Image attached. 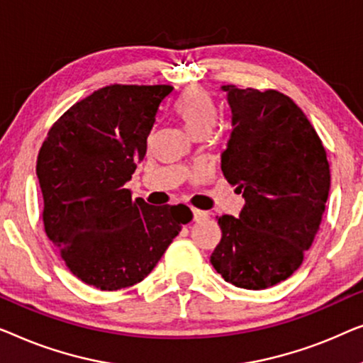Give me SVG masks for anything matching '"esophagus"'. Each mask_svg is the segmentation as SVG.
<instances>
[{"mask_svg": "<svg viewBox=\"0 0 363 363\" xmlns=\"http://www.w3.org/2000/svg\"><path fill=\"white\" fill-rule=\"evenodd\" d=\"M194 222H203L208 218V213L206 211H199V208H192Z\"/></svg>", "mask_w": 363, "mask_h": 363, "instance_id": "obj_1", "label": "esophagus"}]
</instances>
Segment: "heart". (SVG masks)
I'll list each match as a JSON object with an SVG mask.
<instances>
[{"label": "heart", "instance_id": "obj_1", "mask_svg": "<svg viewBox=\"0 0 363 363\" xmlns=\"http://www.w3.org/2000/svg\"><path fill=\"white\" fill-rule=\"evenodd\" d=\"M172 113L181 120L187 133L196 136L212 130L217 120V106L208 91L201 86H191L172 104Z\"/></svg>", "mask_w": 363, "mask_h": 363}]
</instances>
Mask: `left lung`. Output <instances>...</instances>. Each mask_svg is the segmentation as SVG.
Instances as JSON below:
<instances>
[{
	"instance_id": "1",
	"label": "left lung",
	"mask_w": 363,
	"mask_h": 363,
	"mask_svg": "<svg viewBox=\"0 0 363 363\" xmlns=\"http://www.w3.org/2000/svg\"><path fill=\"white\" fill-rule=\"evenodd\" d=\"M222 90L232 131L220 166L245 203L238 217H218L222 240L211 263L237 288L264 289L288 279L313 245L330 189L329 162L289 96L235 85Z\"/></svg>"
}]
</instances>
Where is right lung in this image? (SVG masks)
Masks as SVG:
<instances>
[{"label": "right lung", "mask_w": 363, "mask_h": 363, "mask_svg": "<svg viewBox=\"0 0 363 363\" xmlns=\"http://www.w3.org/2000/svg\"><path fill=\"white\" fill-rule=\"evenodd\" d=\"M172 90L104 86L70 106L39 151L45 233L70 272L101 291L143 281L192 220L184 203L150 206L125 189Z\"/></svg>", "instance_id": "add662e5"}]
</instances>
